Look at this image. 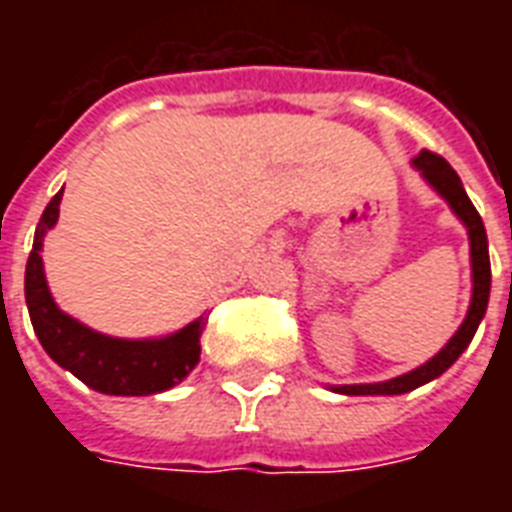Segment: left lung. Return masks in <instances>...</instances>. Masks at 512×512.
Returning <instances> with one entry per match:
<instances>
[{"instance_id":"1","label":"left lung","mask_w":512,"mask_h":512,"mask_svg":"<svg viewBox=\"0 0 512 512\" xmlns=\"http://www.w3.org/2000/svg\"><path fill=\"white\" fill-rule=\"evenodd\" d=\"M414 167L425 175L433 189L439 191L444 200L450 202L452 211L458 213V219L466 224L469 230V244H472V307H469V315L466 321L461 323V329L452 334V340L439 354L433 356L430 362H425L417 370H411L406 376H397L392 381H384V384H345L337 386V392L343 395H403V392H411L417 386L428 384L433 378H439L447 367L458 359V356L466 351V345L472 343L477 326L483 321L485 307H488V293H491V260H488V238H485V227L480 213L472 205V200L466 197L463 191V183L458 178V172L439 156V153H419L414 158Z\"/></svg>"}]
</instances>
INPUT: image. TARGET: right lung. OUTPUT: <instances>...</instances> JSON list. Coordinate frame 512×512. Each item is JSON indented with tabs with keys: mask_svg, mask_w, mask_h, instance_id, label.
Segmentation results:
<instances>
[{
	"mask_svg": "<svg viewBox=\"0 0 512 512\" xmlns=\"http://www.w3.org/2000/svg\"><path fill=\"white\" fill-rule=\"evenodd\" d=\"M60 200L62 191H57L40 216L24 274L27 310L40 345L57 365L104 395H156L180 384L200 362V337L208 323L205 318H197L186 329L161 340H115L57 310L46 288L40 249L46 230L57 224Z\"/></svg>",
	"mask_w": 512,
	"mask_h": 512,
	"instance_id": "1",
	"label": "right lung"
}]
</instances>
